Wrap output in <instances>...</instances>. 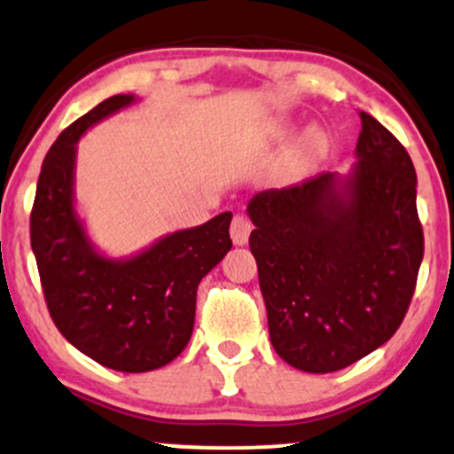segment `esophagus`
<instances>
[{
	"mask_svg": "<svg viewBox=\"0 0 454 454\" xmlns=\"http://www.w3.org/2000/svg\"><path fill=\"white\" fill-rule=\"evenodd\" d=\"M250 231H253V223L248 221L247 216H233L231 227H229V233H231V239L236 247H244L248 242Z\"/></svg>",
	"mask_w": 454,
	"mask_h": 454,
	"instance_id": "34e87169",
	"label": "esophagus"
}]
</instances>
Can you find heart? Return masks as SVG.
I'll return each instance as SVG.
<instances>
[{
	"label": "heart",
	"mask_w": 454,
	"mask_h": 454,
	"mask_svg": "<svg viewBox=\"0 0 454 454\" xmlns=\"http://www.w3.org/2000/svg\"><path fill=\"white\" fill-rule=\"evenodd\" d=\"M329 151V136L323 127L310 125L301 131L295 144L291 146L289 154H286L285 168L282 174L291 180H300L308 176L317 168L318 163L327 157Z\"/></svg>",
	"instance_id": "obj_1"
}]
</instances>
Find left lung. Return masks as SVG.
<instances>
[{"mask_svg":"<svg viewBox=\"0 0 454 454\" xmlns=\"http://www.w3.org/2000/svg\"><path fill=\"white\" fill-rule=\"evenodd\" d=\"M355 157L346 176L261 191L247 207L271 346L310 374L344 370L393 338L423 261L406 148L361 112Z\"/></svg>","mask_w":454,"mask_h":454,"instance_id":"8db88e82","label":"left lung"}]
</instances>
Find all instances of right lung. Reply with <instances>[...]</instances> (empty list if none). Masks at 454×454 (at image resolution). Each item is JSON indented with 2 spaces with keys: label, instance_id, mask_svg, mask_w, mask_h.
<instances>
[{
  "label": "right lung",
  "instance_id": "right-lung-1",
  "mask_svg": "<svg viewBox=\"0 0 454 454\" xmlns=\"http://www.w3.org/2000/svg\"><path fill=\"white\" fill-rule=\"evenodd\" d=\"M136 101L104 99L57 137L31 210V248L57 329L80 353L127 374L159 370L183 353L193 333L197 286L231 250V212L168 233L129 257H108L90 242L74 195L76 144Z\"/></svg>",
  "mask_w": 454,
  "mask_h": 454
}]
</instances>
